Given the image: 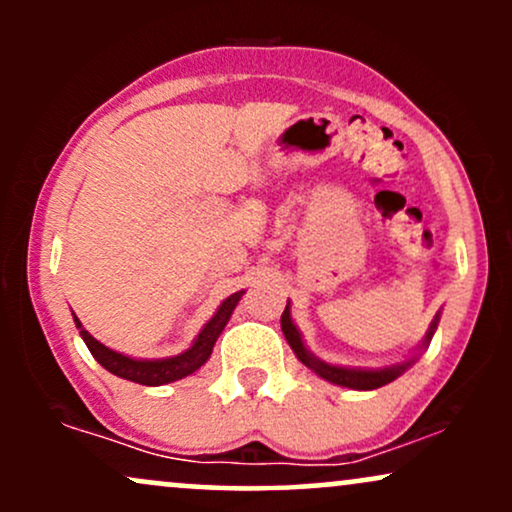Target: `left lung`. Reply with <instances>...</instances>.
I'll return each instance as SVG.
<instances>
[{
    "mask_svg": "<svg viewBox=\"0 0 512 512\" xmlns=\"http://www.w3.org/2000/svg\"><path fill=\"white\" fill-rule=\"evenodd\" d=\"M436 325H438V317H436V322L431 325V330H428V334H426V344L431 342L433 332H436ZM281 330H284L286 342H289L293 354L298 356V361H301L303 366H308L313 373L320 375V378L330 380V383H334V385L351 387V390H375V387H383L387 383H392L395 378H399V375H402L404 370L414 363V361H404V363H397V366L383 368V370H358V368L330 366V363L320 361V358H315L308 349H305L301 332L296 330V325H293V320H291L289 305H286L284 315H281Z\"/></svg>",
    "mask_w": 512,
    "mask_h": 512,
    "instance_id": "obj_1",
    "label": "left lung"
}]
</instances>
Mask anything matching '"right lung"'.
Here are the masks:
<instances>
[{"instance_id":"right-lung-1","label":"right lung","mask_w":512,"mask_h":512,"mask_svg":"<svg viewBox=\"0 0 512 512\" xmlns=\"http://www.w3.org/2000/svg\"><path fill=\"white\" fill-rule=\"evenodd\" d=\"M240 296H243V291L233 293V296H228L226 301L221 303V308L216 310V315L211 317L207 325H204V330L199 332L195 344H192L185 354L163 358V361H137V358L117 354V351L103 346L98 339H93L91 334L84 330V325H81L76 315H74V322L76 327H79L81 337H84L88 351H91L93 358H96L105 370H110V373L117 375V378L132 380V383H139V385H166V383H173V380L185 378V375L195 373L197 368H202L204 363H207V358L211 356V349H214L216 339H219V334L223 332V327H226V322L231 320V313L238 305Z\"/></svg>"}]
</instances>
